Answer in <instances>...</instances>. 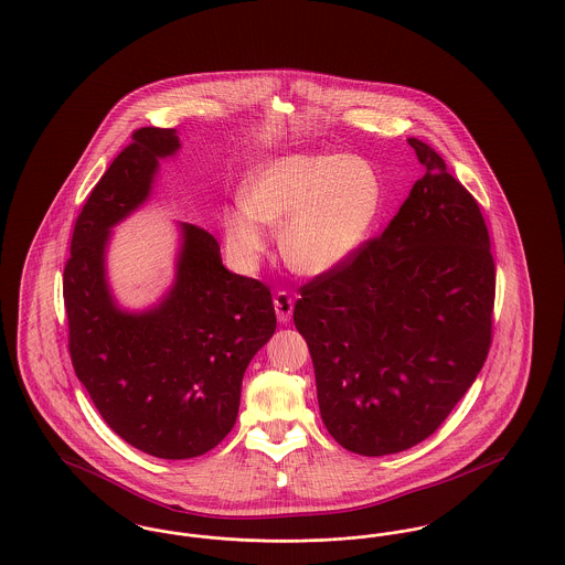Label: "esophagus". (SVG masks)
I'll return each instance as SVG.
<instances>
[{
    "label": "esophagus",
    "mask_w": 565,
    "mask_h": 565,
    "mask_svg": "<svg viewBox=\"0 0 565 565\" xmlns=\"http://www.w3.org/2000/svg\"><path fill=\"white\" fill-rule=\"evenodd\" d=\"M273 305H275L277 320H279L281 324H288L290 318H292V309H295V300H292V297H290L288 292H277L275 299H273Z\"/></svg>",
    "instance_id": "34e87169"
}]
</instances>
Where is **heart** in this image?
Wrapping results in <instances>:
<instances>
[{
	"instance_id": "heart-1",
	"label": "heart",
	"mask_w": 565,
	"mask_h": 565,
	"mask_svg": "<svg viewBox=\"0 0 565 565\" xmlns=\"http://www.w3.org/2000/svg\"><path fill=\"white\" fill-rule=\"evenodd\" d=\"M241 196L222 220L234 260L243 268L258 265L268 228H279L284 263L318 277L361 247L382 206V181L359 156L290 153L254 168Z\"/></svg>"
}]
</instances>
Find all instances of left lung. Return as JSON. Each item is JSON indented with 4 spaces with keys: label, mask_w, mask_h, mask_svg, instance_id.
<instances>
[{
    "label": "left lung",
    "mask_w": 565,
    "mask_h": 565,
    "mask_svg": "<svg viewBox=\"0 0 565 565\" xmlns=\"http://www.w3.org/2000/svg\"><path fill=\"white\" fill-rule=\"evenodd\" d=\"M377 238L300 288L320 414L350 452L407 450L446 420L491 348L495 263L478 202L439 153Z\"/></svg>",
    "instance_id": "obj_1"
}]
</instances>
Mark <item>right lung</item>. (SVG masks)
Listing matches in <instances>:
<instances>
[{"instance_id": "right-lung-1", "label": "right lung", "mask_w": 565, "mask_h": 565, "mask_svg": "<svg viewBox=\"0 0 565 565\" xmlns=\"http://www.w3.org/2000/svg\"><path fill=\"white\" fill-rule=\"evenodd\" d=\"M177 130L140 128L85 202L64 268L70 356L106 425L158 459H192L234 427L245 369L277 318L265 284L222 265L215 236L179 224L174 279L156 305L124 309L108 284L113 228L151 196Z\"/></svg>"}]
</instances>
